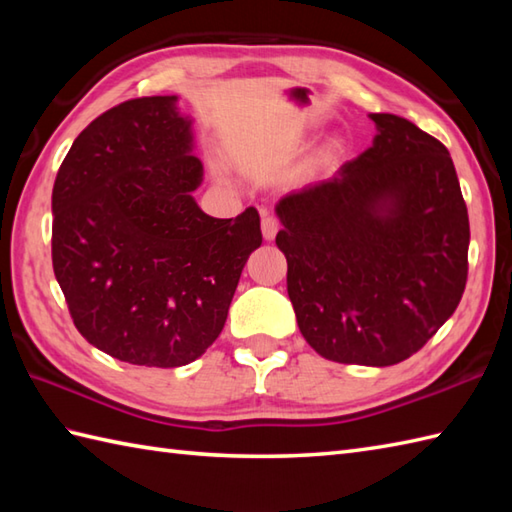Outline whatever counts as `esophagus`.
I'll return each mask as SVG.
<instances>
[{
  "label": "esophagus",
  "mask_w": 512,
  "mask_h": 512,
  "mask_svg": "<svg viewBox=\"0 0 512 512\" xmlns=\"http://www.w3.org/2000/svg\"><path fill=\"white\" fill-rule=\"evenodd\" d=\"M277 231H279V220L275 215H264L262 217V233H264V239H275V235H277Z\"/></svg>",
  "instance_id": "34e87169"
}]
</instances>
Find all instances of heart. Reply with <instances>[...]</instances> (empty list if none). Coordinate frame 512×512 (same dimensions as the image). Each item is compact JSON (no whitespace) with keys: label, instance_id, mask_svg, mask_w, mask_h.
<instances>
[{"label":"heart","instance_id":"obj_1","mask_svg":"<svg viewBox=\"0 0 512 512\" xmlns=\"http://www.w3.org/2000/svg\"><path fill=\"white\" fill-rule=\"evenodd\" d=\"M336 151H339V143H330L328 147L323 149V158H330V156H334Z\"/></svg>","mask_w":512,"mask_h":512}]
</instances>
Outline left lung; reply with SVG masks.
Segmentation results:
<instances>
[{"label":"left lung","instance_id":"1","mask_svg":"<svg viewBox=\"0 0 512 512\" xmlns=\"http://www.w3.org/2000/svg\"><path fill=\"white\" fill-rule=\"evenodd\" d=\"M372 121V147L332 180L279 200L275 242L312 350L387 367L416 354L458 308L471 228L449 149L407 118Z\"/></svg>","mask_w":512,"mask_h":512}]
</instances>
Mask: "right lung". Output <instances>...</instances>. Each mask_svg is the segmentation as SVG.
<instances>
[{"label":"right lung","instance_id":"right-lung-1","mask_svg":"<svg viewBox=\"0 0 512 512\" xmlns=\"http://www.w3.org/2000/svg\"><path fill=\"white\" fill-rule=\"evenodd\" d=\"M176 96H143L83 129L52 189V268L83 339L118 361L180 367L220 336L259 213L193 200L202 162Z\"/></svg>","mask_w":512,"mask_h":512}]
</instances>
